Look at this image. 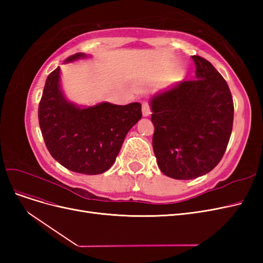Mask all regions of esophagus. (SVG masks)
Listing matches in <instances>:
<instances>
[{
    "instance_id": "esophagus-1",
    "label": "esophagus",
    "mask_w": 263,
    "mask_h": 263,
    "mask_svg": "<svg viewBox=\"0 0 263 263\" xmlns=\"http://www.w3.org/2000/svg\"><path fill=\"white\" fill-rule=\"evenodd\" d=\"M141 112H142V115H144L145 117L149 116L150 115V106L147 102H142L141 104Z\"/></svg>"
}]
</instances>
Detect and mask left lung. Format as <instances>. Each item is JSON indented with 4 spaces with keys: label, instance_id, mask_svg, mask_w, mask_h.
<instances>
[{
    "label": "left lung",
    "instance_id": "1",
    "mask_svg": "<svg viewBox=\"0 0 263 263\" xmlns=\"http://www.w3.org/2000/svg\"><path fill=\"white\" fill-rule=\"evenodd\" d=\"M196 80L153 95L154 153L166 177L191 180L212 171L233 130L234 103L227 82L212 63L192 55Z\"/></svg>",
    "mask_w": 263,
    "mask_h": 263
}]
</instances>
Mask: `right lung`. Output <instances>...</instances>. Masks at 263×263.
I'll return each instance as SVG.
<instances>
[{
	"mask_svg": "<svg viewBox=\"0 0 263 263\" xmlns=\"http://www.w3.org/2000/svg\"><path fill=\"white\" fill-rule=\"evenodd\" d=\"M87 57L78 52L65 63ZM60 74L58 67L47 78L38 107L46 147L54 160L70 171L101 174L113 165L127 133L141 118L140 103L116 105L101 102L80 106L66 99Z\"/></svg>",
	"mask_w": 263,
	"mask_h": 263,
	"instance_id": "add662e5",
	"label": "right lung"
}]
</instances>
